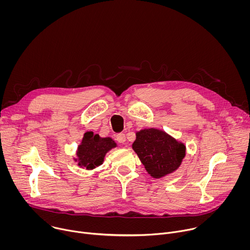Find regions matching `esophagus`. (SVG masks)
<instances>
[{
  "label": "esophagus",
  "mask_w": 250,
  "mask_h": 250,
  "mask_svg": "<svg viewBox=\"0 0 250 250\" xmlns=\"http://www.w3.org/2000/svg\"><path fill=\"white\" fill-rule=\"evenodd\" d=\"M116 139H117V141L119 142V144H122V145L125 144V141H126L125 133H119V134H117Z\"/></svg>",
  "instance_id": "34e87169"
}]
</instances>
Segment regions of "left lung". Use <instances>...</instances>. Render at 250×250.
I'll use <instances>...</instances> for the list:
<instances>
[{"label": "left lung", "mask_w": 250, "mask_h": 250, "mask_svg": "<svg viewBox=\"0 0 250 250\" xmlns=\"http://www.w3.org/2000/svg\"><path fill=\"white\" fill-rule=\"evenodd\" d=\"M132 149L153 178H162L177 170L186 155L184 144L157 128L137 131Z\"/></svg>", "instance_id": "8db88e82"}]
</instances>
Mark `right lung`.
Here are the masks:
<instances>
[{"mask_svg": "<svg viewBox=\"0 0 250 250\" xmlns=\"http://www.w3.org/2000/svg\"><path fill=\"white\" fill-rule=\"evenodd\" d=\"M116 146L117 144L111 137H100L93 131H87L78 146L75 161H78L80 167L94 169L103 164L105 153Z\"/></svg>", "mask_w": 250, "mask_h": 250, "instance_id": "1", "label": "right lung"}]
</instances>
